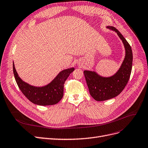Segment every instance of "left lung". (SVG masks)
I'll list each match as a JSON object with an SVG mask.
<instances>
[{
	"label": "left lung",
	"instance_id": "obj_1",
	"mask_svg": "<svg viewBox=\"0 0 148 148\" xmlns=\"http://www.w3.org/2000/svg\"><path fill=\"white\" fill-rule=\"evenodd\" d=\"M107 28L115 31L123 41L125 49V56L121 68L110 77H102L95 72L84 71V75L90 93L97 101L110 99L121 93L128 82L132 68L133 55L129 42L114 27L108 26Z\"/></svg>",
	"mask_w": 148,
	"mask_h": 148
}]
</instances>
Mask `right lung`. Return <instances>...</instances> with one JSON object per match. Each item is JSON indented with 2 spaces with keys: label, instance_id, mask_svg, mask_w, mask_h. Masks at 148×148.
Returning a JSON list of instances; mask_svg holds the SVG:
<instances>
[{
  "label": "right lung",
  "instance_id": "add662e5",
  "mask_svg": "<svg viewBox=\"0 0 148 148\" xmlns=\"http://www.w3.org/2000/svg\"><path fill=\"white\" fill-rule=\"evenodd\" d=\"M13 70L19 88L30 102L36 105L51 106L57 103L63 96L64 84L69 74L74 71L72 68L60 72L51 83L43 87H35L26 84L18 76L14 63Z\"/></svg>",
  "mask_w": 148,
  "mask_h": 148
}]
</instances>
